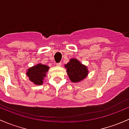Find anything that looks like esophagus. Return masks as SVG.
<instances>
[{"instance_id":"esophagus-1","label":"esophagus","mask_w":129,"mask_h":129,"mask_svg":"<svg viewBox=\"0 0 129 129\" xmlns=\"http://www.w3.org/2000/svg\"><path fill=\"white\" fill-rule=\"evenodd\" d=\"M56 66H58V67H60V66H61V63H56Z\"/></svg>"}]
</instances>
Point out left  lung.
Returning <instances> with one entry per match:
<instances>
[{"mask_svg": "<svg viewBox=\"0 0 129 129\" xmlns=\"http://www.w3.org/2000/svg\"><path fill=\"white\" fill-rule=\"evenodd\" d=\"M69 78L73 83L81 82L87 77L88 74L87 67L83 65L77 59H71L69 63L65 65Z\"/></svg>", "mask_w": 129, "mask_h": 129, "instance_id": "obj_1", "label": "left lung"}]
</instances>
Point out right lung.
<instances>
[{"label": "right lung", "mask_w": 129, "mask_h": 129, "mask_svg": "<svg viewBox=\"0 0 129 129\" xmlns=\"http://www.w3.org/2000/svg\"><path fill=\"white\" fill-rule=\"evenodd\" d=\"M49 67L46 65L38 63L28 69L26 75L29 77L31 82L37 85L43 83V80L46 75L47 72Z\"/></svg>", "instance_id": "obj_1"}]
</instances>
